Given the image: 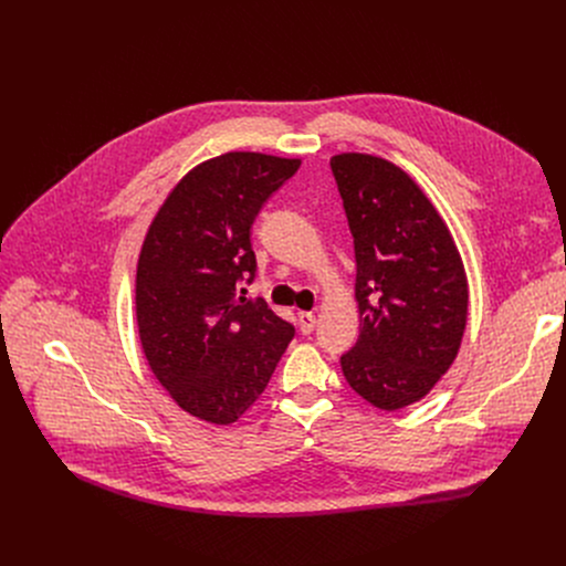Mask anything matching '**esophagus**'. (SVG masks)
<instances>
[{"label":"esophagus","instance_id":"esophagus-1","mask_svg":"<svg viewBox=\"0 0 566 566\" xmlns=\"http://www.w3.org/2000/svg\"><path fill=\"white\" fill-rule=\"evenodd\" d=\"M297 322H300V332H302L304 336H308V334L315 329V315H313V313L302 311V313L297 315Z\"/></svg>","mask_w":566,"mask_h":566}]
</instances>
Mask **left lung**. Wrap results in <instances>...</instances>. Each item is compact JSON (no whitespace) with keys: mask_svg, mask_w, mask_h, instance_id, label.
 Instances as JSON below:
<instances>
[{"mask_svg":"<svg viewBox=\"0 0 566 566\" xmlns=\"http://www.w3.org/2000/svg\"><path fill=\"white\" fill-rule=\"evenodd\" d=\"M332 172L354 237L360 311L343 374L374 408L400 410L457 358L468 315L463 262L434 206L389 160L338 154Z\"/></svg>","mask_w":566,"mask_h":566,"instance_id":"obj_1","label":"left lung"}]
</instances>
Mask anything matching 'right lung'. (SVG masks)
Instances as JSON below:
<instances>
[{"label":"right lung","instance_id":"right-lung-1","mask_svg":"<svg viewBox=\"0 0 566 566\" xmlns=\"http://www.w3.org/2000/svg\"><path fill=\"white\" fill-rule=\"evenodd\" d=\"M300 168L297 158L228 151L188 172L156 212L136 271L145 358L179 408L228 426L266 389L295 336L247 300L258 260L251 228Z\"/></svg>","mask_w":566,"mask_h":566}]
</instances>
